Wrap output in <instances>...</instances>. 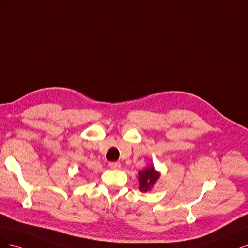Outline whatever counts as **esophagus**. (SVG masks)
<instances>
[{
  "label": "esophagus",
  "instance_id": "34e87169",
  "mask_svg": "<svg viewBox=\"0 0 248 248\" xmlns=\"http://www.w3.org/2000/svg\"><path fill=\"white\" fill-rule=\"evenodd\" d=\"M121 163L119 162H112V163H109V167L111 169H119L121 168Z\"/></svg>",
  "mask_w": 248,
  "mask_h": 248
}]
</instances>
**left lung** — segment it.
I'll return each mask as SVG.
<instances>
[{
  "label": "left lung",
  "mask_w": 248,
  "mask_h": 248,
  "mask_svg": "<svg viewBox=\"0 0 248 248\" xmlns=\"http://www.w3.org/2000/svg\"><path fill=\"white\" fill-rule=\"evenodd\" d=\"M161 173L155 169V167L151 165L146 167L144 170L138 172V181H139V189L141 191H149L158 180Z\"/></svg>",
  "instance_id": "1"
}]
</instances>
